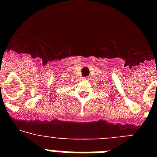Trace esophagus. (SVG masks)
I'll return each instance as SVG.
<instances>
[{
  "label": "esophagus",
  "instance_id": "obj_1",
  "mask_svg": "<svg viewBox=\"0 0 157 157\" xmlns=\"http://www.w3.org/2000/svg\"><path fill=\"white\" fill-rule=\"evenodd\" d=\"M82 79H83V80H88V79H89V78H88V77H83V78H82Z\"/></svg>",
  "mask_w": 157,
  "mask_h": 157
}]
</instances>
